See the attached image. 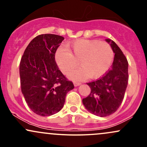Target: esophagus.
<instances>
[{"mask_svg": "<svg viewBox=\"0 0 147 147\" xmlns=\"http://www.w3.org/2000/svg\"><path fill=\"white\" fill-rule=\"evenodd\" d=\"M74 85H75V86H78L81 85V83H80V82H74Z\"/></svg>", "mask_w": 147, "mask_h": 147, "instance_id": "esophagus-1", "label": "esophagus"}]
</instances>
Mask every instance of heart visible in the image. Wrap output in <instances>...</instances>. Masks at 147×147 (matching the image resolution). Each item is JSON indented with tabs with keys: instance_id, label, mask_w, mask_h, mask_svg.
Here are the masks:
<instances>
[{
	"instance_id": "heart-1",
	"label": "heart",
	"mask_w": 147,
	"mask_h": 147,
	"mask_svg": "<svg viewBox=\"0 0 147 147\" xmlns=\"http://www.w3.org/2000/svg\"><path fill=\"white\" fill-rule=\"evenodd\" d=\"M67 48L60 47L55 54V60L64 74L77 68L79 62L82 68L69 74L74 80L102 77L109 70L113 59L111 45L104 41L78 39L68 43Z\"/></svg>"
}]
</instances>
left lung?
Returning <instances> with one entry per match:
<instances>
[{
	"label": "left lung",
	"mask_w": 147,
	"mask_h": 147,
	"mask_svg": "<svg viewBox=\"0 0 147 147\" xmlns=\"http://www.w3.org/2000/svg\"><path fill=\"white\" fill-rule=\"evenodd\" d=\"M115 53L112 68L94 82L87 83L90 93L82 102L91 113L99 117H106L114 113L122 104L129 81L128 61L118 45L107 38Z\"/></svg>",
	"instance_id": "1"
}]
</instances>
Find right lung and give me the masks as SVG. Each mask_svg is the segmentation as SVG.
<instances>
[{"label":"right lung","instance_id":"1","mask_svg":"<svg viewBox=\"0 0 147 147\" xmlns=\"http://www.w3.org/2000/svg\"><path fill=\"white\" fill-rule=\"evenodd\" d=\"M63 39L52 34L38 35L27 46L20 62L22 93L30 109L38 115L60 111L66 94L74 88L55 61V53Z\"/></svg>","mask_w":147,"mask_h":147}]
</instances>
